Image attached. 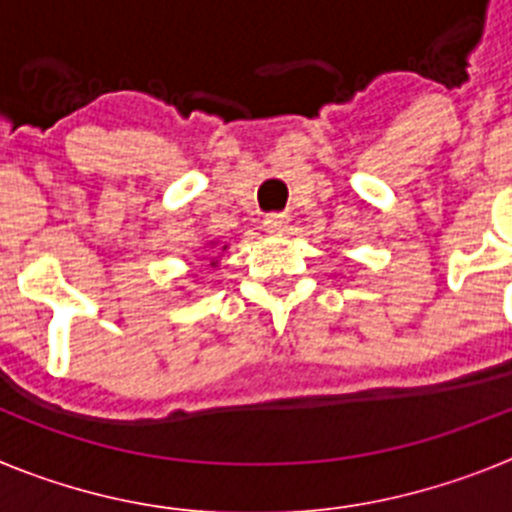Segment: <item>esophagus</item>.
Here are the masks:
<instances>
[{"mask_svg": "<svg viewBox=\"0 0 512 512\" xmlns=\"http://www.w3.org/2000/svg\"><path fill=\"white\" fill-rule=\"evenodd\" d=\"M289 225V215L284 212H271V215L264 217V230L271 235H282Z\"/></svg>", "mask_w": 512, "mask_h": 512, "instance_id": "esophagus-1", "label": "esophagus"}]
</instances>
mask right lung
I'll return each mask as SVG.
<instances>
[{
    "label": "right lung",
    "instance_id": "1",
    "mask_svg": "<svg viewBox=\"0 0 512 512\" xmlns=\"http://www.w3.org/2000/svg\"><path fill=\"white\" fill-rule=\"evenodd\" d=\"M205 248H215V243H210V246H205ZM220 251H228V246H223ZM212 253H217V251H212ZM210 266H217V259H212Z\"/></svg>",
    "mask_w": 512,
    "mask_h": 512
}]
</instances>
